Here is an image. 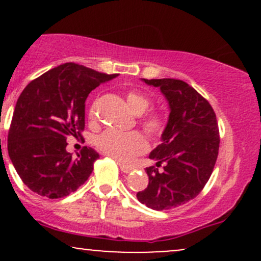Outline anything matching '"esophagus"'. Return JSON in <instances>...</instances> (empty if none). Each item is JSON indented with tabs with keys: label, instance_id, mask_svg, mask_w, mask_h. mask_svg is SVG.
Instances as JSON below:
<instances>
[{
	"label": "esophagus",
	"instance_id": "esophagus-1",
	"mask_svg": "<svg viewBox=\"0 0 261 261\" xmlns=\"http://www.w3.org/2000/svg\"><path fill=\"white\" fill-rule=\"evenodd\" d=\"M119 167H120L122 173H130L131 170H133V167L125 166V164H122V163H119Z\"/></svg>",
	"mask_w": 261,
	"mask_h": 261
}]
</instances>
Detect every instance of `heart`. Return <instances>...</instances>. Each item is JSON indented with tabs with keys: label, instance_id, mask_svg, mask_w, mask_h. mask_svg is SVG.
<instances>
[{
	"label": "heart",
	"instance_id": "1",
	"mask_svg": "<svg viewBox=\"0 0 261 261\" xmlns=\"http://www.w3.org/2000/svg\"><path fill=\"white\" fill-rule=\"evenodd\" d=\"M127 106L136 115H142L151 106V99L147 95L136 91L126 93ZM97 118V104L93 103L88 109V119ZM143 130L151 137H160L166 128V119L161 113L151 112L145 114L141 119ZM97 147L104 154L109 155L121 163H128L136 155L142 154L147 149L145 137L139 133H122L115 128H108L97 137Z\"/></svg>",
	"mask_w": 261,
	"mask_h": 261
}]
</instances>
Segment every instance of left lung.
Listing matches in <instances>:
<instances>
[{"mask_svg":"<svg viewBox=\"0 0 261 261\" xmlns=\"http://www.w3.org/2000/svg\"><path fill=\"white\" fill-rule=\"evenodd\" d=\"M142 81L161 89L170 113L161 145L149 153L157 163L146 168L147 188L136 196L147 207L163 211L199 195L216 163L220 133L212 107L187 82L174 79ZM162 164L164 169L158 171Z\"/></svg>","mask_w":261,"mask_h":261,"instance_id":"left-lung-1","label":"left lung"}]
</instances>
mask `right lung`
Masks as SVG:
<instances>
[{
	"label": "right lung",
	"instance_id": "obj_1",
	"mask_svg": "<svg viewBox=\"0 0 261 261\" xmlns=\"http://www.w3.org/2000/svg\"><path fill=\"white\" fill-rule=\"evenodd\" d=\"M116 76L67 62L23 89L12 116L7 147L18 175L32 191L59 199L89 178L99 154L83 147L74 158L66 151V139L81 136L85 128L89 93Z\"/></svg>",
	"mask_w": 261,
	"mask_h": 261
}]
</instances>
